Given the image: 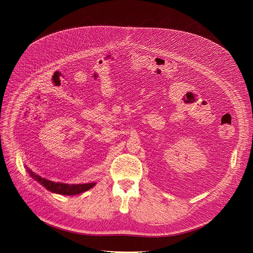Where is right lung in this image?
<instances>
[{
    "label": "right lung",
    "instance_id": "right-lung-1",
    "mask_svg": "<svg viewBox=\"0 0 253 253\" xmlns=\"http://www.w3.org/2000/svg\"><path fill=\"white\" fill-rule=\"evenodd\" d=\"M27 171L30 173L31 177H33L40 184H42L46 190L50 191L51 193H55V194H59V195H67V196L78 195V194L84 193V192L91 189L95 185V183L66 184V183H61V182H53V181L42 178L40 175H37L36 173H34L30 169H27Z\"/></svg>",
    "mask_w": 253,
    "mask_h": 253
}]
</instances>
